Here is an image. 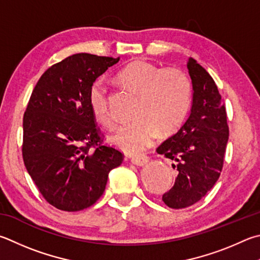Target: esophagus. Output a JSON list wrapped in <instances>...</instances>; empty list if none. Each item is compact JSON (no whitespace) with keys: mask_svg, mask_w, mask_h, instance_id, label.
<instances>
[{"mask_svg":"<svg viewBox=\"0 0 260 260\" xmlns=\"http://www.w3.org/2000/svg\"><path fill=\"white\" fill-rule=\"evenodd\" d=\"M131 162L135 165V166H144L149 162V157L146 155H142V157H133L131 159Z\"/></svg>","mask_w":260,"mask_h":260,"instance_id":"obj_1","label":"esophagus"}]
</instances>
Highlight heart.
<instances>
[{"label": "heart", "mask_w": 260, "mask_h": 260, "mask_svg": "<svg viewBox=\"0 0 260 260\" xmlns=\"http://www.w3.org/2000/svg\"><path fill=\"white\" fill-rule=\"evenodd\" d=\"M118 77L140 94V100L134 112L136 119L118 127L112 143L127 154H140L153 144L159 132L171 134L182 124L190 108L192 83L181 69H164L145 60L127 64ZM88 105L102 125L114 127L116 117L102 79L89 87Z\"/></svg>", "instance_id": "b5f03b06"}]
</instances>
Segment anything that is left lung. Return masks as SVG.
<instances>
[{
  "mask_svg": "<svg viewBox=\"0 0 260 260\" xmlns=\"http://www.w3.org/2000/svg\"><path fill=\"white\" fill-rule=\"evenodd\" d=\"M187 69L193 86L191 114L157 148L178 172L174 186L162 196L165 205L173 209L194 205L211 190L223 169L229 141L228 115L214 79L193 58Z\"/></svg>",
  "mask_w": 260,
  "mask_h": 260,
  "instance_id": "obj_1",
  "label": "left lung"
}]
</instances>
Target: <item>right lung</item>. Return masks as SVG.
Wrapping results in <instances>:
<instances>
[{
    "label": "right lung",
    "mask_w": 260,
    "mask_h": 260,
    "mask_svg": "<svg viewBox=\"0 0 260 260\" xmlns=\"http://www.w3.org/2000/svg\"><path fill=\"white\" fill-rule=\"evenodd\" d=\"M119 58L70 55L42 75L23 115L22 158L44 199L63 211L88 208L124 154L103 144L88 105L95 79Z\"/></svg>",
    "instance_id": "add662e5"
}]
</instances>
